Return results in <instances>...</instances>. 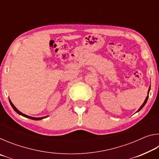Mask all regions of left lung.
<instances>
[{
	"label": "left lung",
	"instance_id": "left-lung-1",
	"mask_svg": "<svg viewBox=\"0 0 159 159\" xmlns=\"http://www.w3.org/2000/svg\"><path fill=\"white\" fill-rule=\"evenodd\" d=\"M149 91H150V87H149V90H148V95L147 96V98H146V99H145V100H144V103L142 104V106L139 107V109L138 110V111H137V112H138V111H140V110L143 108L144 107V106L145 105V104L147 103V99H148V98H149Z\"/></svg>",
	"mask_w": 159,
	"mask_h": 159
}]
</instances>
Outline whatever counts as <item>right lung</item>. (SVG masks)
<instances>
[{
	"label": "right lung",
	"instance_id": "right-lung-1",
	"mask_svg": "<svg viewBox=\"0 0 159 159\" xmlns=\"http://www.w3.org/2000/svg\"><path fill=\"white\" fill-rule=\"evenodd\" d=\"M9 101H10V104H11V106H12V107L13 108V109H14L15 111L16 112H17L18 114L22 116H25V117H26V118H30V119H33V120H39L43 119V118H46V117L48 116H44V117H39V118H37V117H32V116H27V115L23 114V113H21V111H19V110L15 107L14 104H13L12 103V102H11V100H10V99H9Z\"/></svg>",
	"mask_w": 159,
	"mask_h": 159
}]
</instances>
